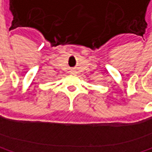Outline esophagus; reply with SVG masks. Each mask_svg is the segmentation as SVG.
Here are the masks:
<instances>
[{"instance_id":"esophagus-1","label":"esophagus","mask_w":152,"mask_h":152,"mask_svg":"<svg viewBox=\"0 0 152 152\" xmlns=\"http://www.w3.org/2000/svg\"><path fill=\"white\" fill-rule=\"evenodd\" d=\"M71 73H72V74H75V73H76V70H71Z\"/></svg>"}]
</instances>
